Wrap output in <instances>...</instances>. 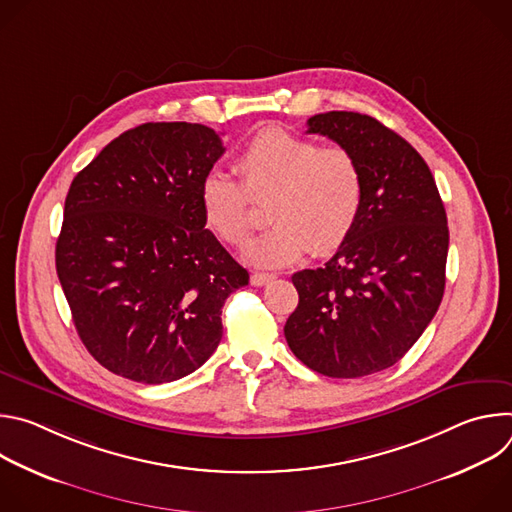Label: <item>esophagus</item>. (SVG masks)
<instances>
[{
  "mask_svg": "<svg viewBox=\"0 0 512 512\" xmlns=\"http://www.w3.org/2000/svg\"><path fill=\"white\" fill-rule=\"evenodd\" d=\"M273 279H275V273H253V275H251V283L257 285V287L267 285V283L273 281Z\"/></svg>",
  "mask_w": 512,
  "mask_h": 512,
  "instance_id": "34e87169",
  "label": "esophagus"
}]
</instances>
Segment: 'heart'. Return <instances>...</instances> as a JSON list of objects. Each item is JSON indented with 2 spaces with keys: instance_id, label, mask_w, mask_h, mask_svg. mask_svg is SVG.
<instances>
[{
  "instance_id": "heart-1",
  "label": "heart",
  "mask_w": 512,
  "mask_h": 512,
  "mask_svg": "<svg viewBox=\"0 0 512 512\" xmlns=\"http://www.w3.org/2000/svg\"><path fill=\"white\" fill-rule=\"evenodd\" d=\"M239 184L216 172L200 182V212L206 229L229 247H243L253 231V204L265 206L273 223L245 257L261 267H279L312 249L328 255L354 231L364 202V174L354 154L279 127L255 133L235 156Z\"/></svg>"
}]
</instances>
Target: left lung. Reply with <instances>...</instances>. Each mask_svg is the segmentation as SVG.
<instances>
[{"mask_svg": "<svg viewBox=\"0 0 512 512\" xmlns=\"http://www.w3.org/2000/svg\"><path fill=\"white\" fill-rule=\"evenodd\" d=\"M308 133L354 154L364 202L336 255L324 267L291 275L300 302L283 332L312 371L367 377L403 358L440 308L448 216L425 160L381 121L328 111L308 119Z\"/></svg>", "mask_w": 512, "mask_h": 512, "instance_id": "1", "label": "left lung"}]
</instances>
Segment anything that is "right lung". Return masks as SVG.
Returning a JSON list of instances; mask_svg holds the SVG:
<instances>
[{
    "instance_id": "1",
    "label": "right lung",
    "mask_w": 512,
    "mask_h": 512,
    "mask_svg": "<svg viewBox=\"0 0 512 512\" xmlns=\"http://www.w3.org/2000/svg\"><path fill=\"white\" fill-rule=\"evenodd\" d=\"M223 154L206 125L143 123L72 180L56 273L83 344L107 371L170 383L221 342L225 300L249 283L200 212V182Z\"/></svg>"
}]
</instances>
